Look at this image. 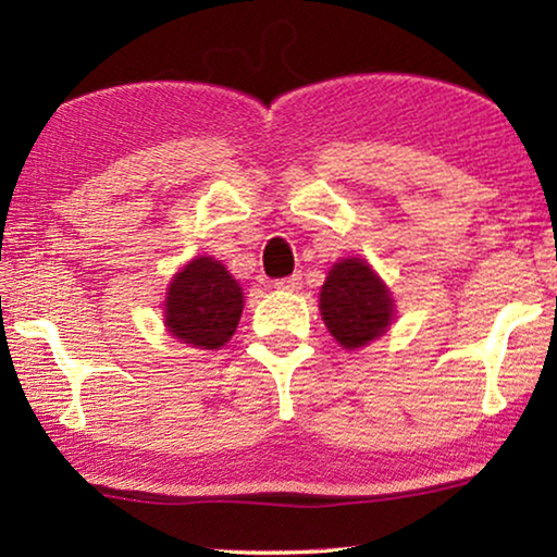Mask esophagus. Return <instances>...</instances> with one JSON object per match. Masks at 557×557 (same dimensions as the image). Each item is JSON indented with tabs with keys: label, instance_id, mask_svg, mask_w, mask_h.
Instances as JSON below:
<instances>
[{
	"label": "esophagus",
	"instance_id": "34e87169",
	"mask_svg": "<svg viewBox=\"0 0 557 557\" xmlns=\"http://www.w3.org/2000/svg\"><path fill=\"white\" fill-rule=\"evenodd\" d=\"M301 285V277L299 275H289V277H282L275 282V289L280 292H297Z\"/></svg>",
	"mask_w": 557,
	"mask_h": 557
}]
</instances>
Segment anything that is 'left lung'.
Segmentation results:
<instances>
[{"mask_svg":"<svg viewBox=\"0 0 557 557\" xmlns=\"http://www.w3.org/2000/svg\"><path fill=\"white\" fill-rule=\"evenodd\" d=\"M329 334L346 351L369 346L395 322V299L391 287L363 258H344L329 270L319 292Z\"/></svg>","mask_w":557,"mask_h":557,"instance_id":"obj_1","label":"left lung"}]
</instances>
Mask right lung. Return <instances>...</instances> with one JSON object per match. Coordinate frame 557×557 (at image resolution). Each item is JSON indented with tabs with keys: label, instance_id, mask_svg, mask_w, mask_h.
Listing matches in <instances>:
<instances>
[{
	"label": "right lung",
	"instance_id": "1",
	"mask_svg": "<svg viewBox=\"0 0 557 557\" xmlns=\"http://www.w3.org/2000/svg\"><path fill=\"white\" fill-rule=\"evenodd\" d=\"M243 287L221 260L199 256L178 268L164 292L169 336L201 351L225 346L243 314Z\"/></svg>",
	"mask_w": 557,
	"mask_h": 557
}]
</instances>
